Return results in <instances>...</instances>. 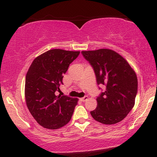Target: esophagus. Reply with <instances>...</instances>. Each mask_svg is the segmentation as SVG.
<instances>
[{
  "label": "esophagus",
  "mask_w": 157,
  "mask_h": 157,
  "mask_svg": "<svg viewBox=\"0 0 157 157\" xmlns=\"http://www.w3.org/2000/svg\"><path fill=\"white\" fill-rule=\"evenodd\" d=\"M80 100L81 101H82V102H85V101H86L87 100H88V96H84V97H83V98H80Z\"/></svg>",
  "instance_id": "esophagus-1"
}]
</instances>
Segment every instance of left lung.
<instances>
[{
	"label": "left lung",
	"mask_w": 157,
	"mask_h": 157,
	"mask_svg": "<svg viewBox=\"0 0 157 157\" xmlns=\"http://www.w3.org/2000/svg\"><path fill=\"white\" fill-rule=\"evenodd\" d=\"M82 54L94 68L98 84L106 86L105 91L97 98V107L90 112L91 115L102 124L119 123L134 106L138 91L136 73L112 50L82 51Z\"/></svg>",
	"instance_id": "8db88e82"
}]
</instances>
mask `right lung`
<instances>
[{
    "label": "right lung",
    "mask_w": 157,
    "mask_h": 157,
    "mask_svg": "<svg viewBox=\"0 0 157 157\" xmlns=\"http://www.w3.org/2000/svg\"><path fill=\"white\" fill-rule=\"evenodd\" d=\"M79 51L52 49L37 57L25 77L27 107L36 121L44 128L57 129L71 119L78 98L56 95L63 84V75Z\"/></svg>",
    "instance_id": "1"
}]
</instances>
